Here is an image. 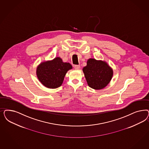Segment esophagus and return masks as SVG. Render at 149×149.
<instances>
[{
  "label": "esophagus",
  "mask_w": 149,
  "mask_h": 149,
  "mask_svg": "<svg viewBox=\"0 0 149 149\" xmlns=\"http://www.w3.org/2000/svg\"><path fill=\"white\" fill-rule=\"evenodd\" d=\"M74 68L76 69V70H78V69H79V68H80V65H74Z\"/></svg>",
  "instance_id": "1"
}]
</instances>
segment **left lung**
<instances>
[{"label": "left lung", "instance_id": "1", "mask_svg": "<svg viewBox=\"0 0 149 149\" xmlns=\"http://www.w3.org/2000/svg\"><path fill=\"white\" fill-rule=\"evenodd\" d=\"M88 86L95 90L105 88L113 77V69L104 60H97L90 58L87 60L86 66L83 68Z\"/></svg>", "mask_w": 149, "mask_h": 149}]
</instances>
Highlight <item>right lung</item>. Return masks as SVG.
Listing matches in <instances>:
<instances>
[{"instance_id":"right-lung-1","label":"right lung","mask_w":149,"mask_h":149,"mask_svg":"<svg viewBox=\"0 0 149 149\" xmlns=\"http://www.w3.org/2000/svg\"><path fill=\"white\" fill-rule=\"evenodd\" d=\"M71 69L70 63H64L61 58L56 57L40 63L36 68V74L44 86L55 89L62 85L66 73Z\"/></svg>"}]
</instances>
